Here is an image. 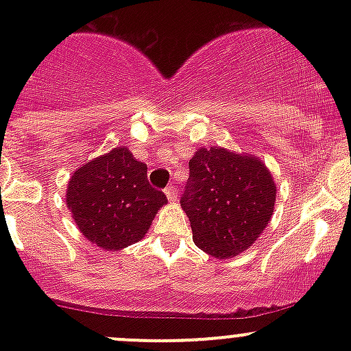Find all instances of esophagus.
I'll return each mask as SVG.
<instances>
[{"label": "esophagus", "instance_id": "obj_1", "mask_svg": "<svg viewBox=\"0 0 351 351\" xmlns=\"http://www.w3.org/2000/svg\"><path fill=\"white\" fill-rule=\"evenodd\" d=\"M166 197H168L169 202H176V189L175 186H169V189L165 190Z\"/></svg>", "mask_w": 351, "mask_h": 351}]
</instances>
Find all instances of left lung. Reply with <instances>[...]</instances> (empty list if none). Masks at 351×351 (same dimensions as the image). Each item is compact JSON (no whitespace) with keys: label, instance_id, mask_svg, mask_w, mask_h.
I'll return each mask as SVG.
<instances>
[{"label":"left lung","instance_id":"left-lung-1","mask_svg":"<svg viewBox=\"0 0 351 351\" xmlns=\"http://www.w3.org/2000/svg\"><path fill=\"white\" fill-rule=\"evenodd\" d=\"M182 208L193 243L217 260L251 247L274 215L277 185L258 156L226 147H200L190 159Z\"/></svg>","mask_w":351,"mask_h":351}]
</instances>
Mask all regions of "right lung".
<instances>
[{
    "label": "right lung",
    "mask_w": 351,
    "mask_h": 351,
    "mask_svg": "<svg viewBox=\"0 0 351 351\" xmlns=\"http://www.w3.org/2000/svg\"><path fill=\"white\" fill-rule=\"evenodd\" d=\"M165 204V193L147 182V165L127 146L81 165L66 189V205L81 234L105 251L141 241Z\"/></svg>",
    "instance_id": "1"
}]
</instances>
